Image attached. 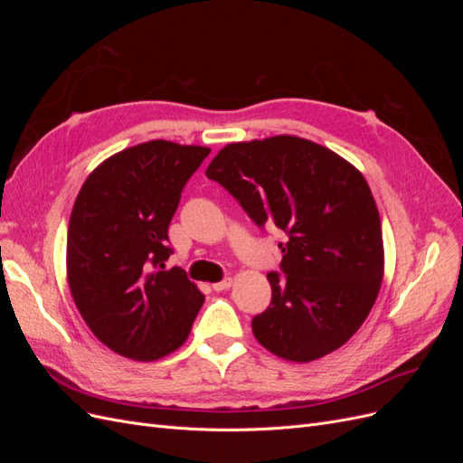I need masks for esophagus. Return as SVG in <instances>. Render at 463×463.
<instances>
[{"mask_svg":"<svg viewBox=\"0 0 463 463\" xmlns=\"http://www.w3.org/2000/svg\"><path fill=\"white\" fill-rule=\"evenodd\" d=\"M232 284H233V278H230V276H228V278H223L222 282L213 284V289H214V291H223V289H228Z\"/></svg>","mask_w":463,"mask_h":463,"instance_id":"esophagus-1","label":"esophagus"}]
</instances>
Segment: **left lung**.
Segmentation results:
<instances>
[{
  "label": "left lung",
  "instance_id": "8db88e82",
  "mask_svg": "<svg viewBox=\"0 0 463 463\" xmlns=\"http://www.w3.org/2000/svg\"><path fill=\"white\" fill-rule=\"evenodd\" d=\"M206 177L259 228L274 223L288 235L278 245L283 274H266L270 305L250 320L255 338L301 363L352 338L373 309L384 269L381 216L365 177L332 150L289 135L228 145Z\"/></svg>",
  "mask_w": 463,
  "mask_h": 463
}]
</instances>
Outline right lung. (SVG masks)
<instances>
[{
	"label": "right lung",
	"mask_w": 463,
	"mask_h": 463,
	"mask_svg": "<svg viewBox=\"0 0 463 463\" xmlns=\"http://www.w3.org/2000/svg\"><path fill=\"white\" fill-rule=\"evenodd\" d=\"M210 150L152 141L89 175L67 230V278L79 313L116 354L154 361L187 340L204 296L185 270H164L167 228Z\"/></svg>",
	"instance_id": "1"
}]
</instances>
